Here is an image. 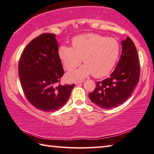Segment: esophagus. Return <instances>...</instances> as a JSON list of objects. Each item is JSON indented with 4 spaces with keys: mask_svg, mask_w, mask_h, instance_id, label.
I'll list each match as a JSON object with an SVG mask.
<instances>
[{
    "mask_svg": "<svg viewBox=\"0 0 154 154\" xmlns=\"http://www.w3.org/2000/svg\"><path fill=\"white\" fill-rule=\"evenodd\" d=\"M83 82V81H76L75 82V84H79V83H82Z\"/></svg>",
    "mask_w": 154,
    "mask_h": 154,
    "instance_id": "34e87169",
    "label": "esophagus"
}]
</instances>
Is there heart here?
<instances>
[{"label": "heart", "instance_id": "b5f03b06", "mask_svg": "<svg viewBox=\"0 0 154 154\" xmlns=\"http://www.w3.org/2000/svg\"><path fill=\"white\" fill-rule=\"evenodd\" d=\"M119 51L120 46L116 38L90 33L74 37L72 47L60 46L58 55L67 71L75 69L83 59L85 64L67 75L68 79L75 80L91 74L96 78L107 75L118 60Z\"/></svg>", "mask_w": 154, "mask_h": 154}]
</instances>
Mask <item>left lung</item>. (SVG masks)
Masks as SVG:
<instances>
[{
	"label": "left lung",
	"instance_id": "8db88e82",
	"mask_svg": "<svg viewBox=\"0 0 154 154\" xmlns=\"http://www.w3.org/2000/svg\"><path fill=\"white\" fill-rule=\"evenodd\" d=\"M122 53L110 77L96 82L90 100L98 106L109 109L127 100L139 81L140 63L136 47L130 37L122 41Z\"/></svg>",
	"mask_w": 154,
	"mask_h": 154
}]
</instances>
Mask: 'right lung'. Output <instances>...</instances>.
<instances>
[{
	"mask_svg": "<svg viewBox=\"0 0 154 154\" xmlns=\"http://www.w3.org/2000/svg\"><path fill=\"white\" fill-rule=\"evenodd\" d=\"M56 35L41 34L28 44L21 55L18 73L24 95L35 108L45 112L61 109L75 84H60L64 71L58 55Z\"/></svg>",
	"mask_w": 154,
	"mask_h": 154,
	"instance_id": "obj_1",
	"label": "right lung"
}]
</instances>
